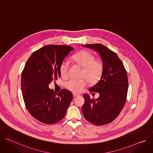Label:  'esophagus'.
<instances>
[{
    "mask_svg": "<svg viewBox=\"0 0 153 153\" xmlns=\"http://www.w3.org/2000/svg\"><path fill=\"white\" fill-rule=\"evenodd\" d=\"M79 96V94H76V93H73V96H74V97H77V96Z\"/></svg>",
    "mask_w": 153,
    "mask_h": 153,
    "instance_id": "esophagus-1",
    "label": "esophagus"
}]
</instances>
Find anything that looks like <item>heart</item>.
<instances>
[{
	"mask_svg": "<svg viewBox=\"0 0 153 153\" xmlns=\"http://www.w3.org/2000/svg\"><path fill=\"white\" fill-rule=\"evenodd\" d=\"M75 65L82 69L81 77L85 78L87 82L93 84L101 78L103 72V65L100 60L95 59V56L91 53L82 50L72 57ZM69 63L65 60L60 66V74L63 78H67L69 75ZM86 85V81L84 79H71L65 83V87L74 93L81 91Z\"/></svg>",
	"mask_w": 153,
	"mask_h": 153,
	"instance_id": "obj_1",
	"label": "heart"
}]
</instances>
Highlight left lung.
Here are the masks:
<instances>
[{
  "mask_svg": "<svg viewBox=\"0 0 153 153\" xmlns=\"http://www.w3.org/2000/svg\"><path fill=\"white\" fill-rule=\"evenodd\" d=\"M97 52L103 64L100 79L89 89L97 92L96 99L84 94V104L82 111L84 118L91 123L102 126L110 123L120 114L124 107L128 90V78L123 62L117 54L100 44H85L83 46Z\"/></svg>",
  "mask_w": 153,
  "mask_h": 153,
  "instance_id": "1",
  "label": "left lung"
}]
</instances>
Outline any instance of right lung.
Here are the masks:
<instances>
[{"instance_id":"obj_1","label":"right lung","mask_w":153,"mask_h":153,"mask_svg":"<svg viewBox=\"0 0 153 153\" xmlns=\"http://www.w3.org/2000/svg\"><path fill=\"white\" fill-rule=\"evenodd\" d=\"M74 48L48 45L35 51L27 60L22 74V91L29 112L47 124L62 120L73 99L72 93L62 89L58 93L49 88L60 77V66Z\"/></svg>"}]
</instances>
